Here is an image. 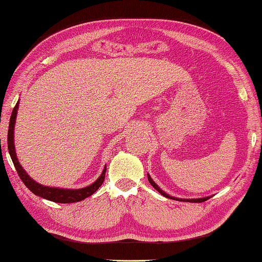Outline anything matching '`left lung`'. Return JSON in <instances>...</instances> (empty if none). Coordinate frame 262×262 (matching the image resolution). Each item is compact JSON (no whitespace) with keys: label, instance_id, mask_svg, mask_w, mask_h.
<instances>
[{"label":"left lung","instance_id":"obj_1","mask_svg":"<svg viewBox=\"0 0 262 262\" xmlns=\"http://www.w3.org/2000/svg\"><path fill=\"white\" fill-rule=\"evenodd\" d=\"M148 181H149V183H150L154 188H155L157 191H159V192L161 193V194H163L164 197H167V198H170V199H175V201H182V202H191V203H202V202H205V201H207V199H209L210 197H204V198H197V199H180V198H175V197H171V196H169L168 193H165L164 191H162L159 186H157L156 184H155V182H154L151 178H150V176L148 175Z\"/></svg>","mask_w":262,"mask_h":262}]
</instances>
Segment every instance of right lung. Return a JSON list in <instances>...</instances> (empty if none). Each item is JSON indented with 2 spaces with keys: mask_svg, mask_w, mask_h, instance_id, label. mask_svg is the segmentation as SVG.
Masks as SVG:
<instances>
[{
  "mask_svg": "<svg viewBox=\"0 0 262 262\" xmlns=\"http://www.w3.org/2000/svg\"><path fill=\"white\" fill-rule=\"evenodd\" d=\"M17 108H18V102L16 103V106L12 110V113L10 116V122H9V129H8V150H9L10 157L12 160V163H14L16 171H17L18 176L24 184H26L27 188L31 191L32 193H35L36 196H39L41 198L49 199L51 202L56 203H64V204H68V203H76L80 202L82 199L90 197L91 194H93L95 191L99 189V186L105 181V173H106V167L103 169L101 176L98 178L97 181L94 182L93 184H91L86 188L78 189V190H70V189H58V188H49V186H44L39 183H36L35 181H32L30 177H29L28 173L24 171L23 168L20 167L17 157H16V151H15V144H14V127H15V120H16V114H17Z\"/></svg>",
  "mask_w": 262,
  "mask_h": 262,
  "instance_id": "1",
  "label": "right lung"
}]
</instances>
